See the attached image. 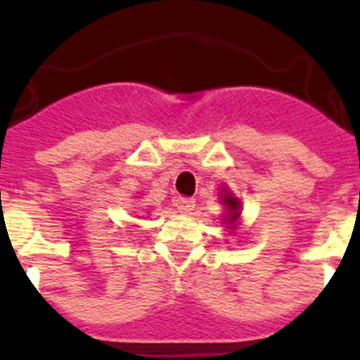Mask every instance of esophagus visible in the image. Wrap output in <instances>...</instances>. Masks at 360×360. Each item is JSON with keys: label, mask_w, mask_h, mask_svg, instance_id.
I'll return each instance as SVG.
<instances>
[{"label": "esophagus", "mask_w": 360, "mask_h": 360, "mask_svg": "<svg viewBox=\"0 0 360 360\" xmlns=\"http://www.w3.org/2000/svg\"><path fill=\"white\" fill-rule=\"evenodd\" d=\"M176 207L179 212L190 214L191 210L195 209V198H186V197L176 198Z\"/></svg>", "instance_id": "obj_1"}]
</instances>
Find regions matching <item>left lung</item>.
<instances>
[{
	"label": "left lung",
	"mask_w": 360,
	"mask_h": 360,
	"mask_svg": "<svg viewBox=\"0 0 360 360\" xmlns=\"http://www.w3.org/2000/svg\"><path fill=\"white\" fill-rule=\"evenodd\" d=\"M223 202H224V205L228 207V221L226 223H235V221L238 219V216H240V202H238V198H233L231 197L230 193H224L223 195Z\"/></svg>",
	"instance_id": "8db88e82"
}]
</instances>
